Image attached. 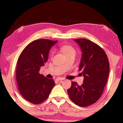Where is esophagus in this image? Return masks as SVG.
I'll list each match as a JSON object with an SVG mask.
<instances>
[{"label": "esophagus", "instance_id": "34e87169", "mask_svg": "<svg viewBox=\"0 0 123 123\" xmlns=\"http://www.w3.org/2000/svg\"><path fill=\"white\" fill-rule=\"evenodd\" d=\"M64 80L63 78H60V77H58V78H57L56 79V81L59 82V81H60V80Z\"/></svg>", "mask_w": 123, "mask_h": 123}]
</instances>
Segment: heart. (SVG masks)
Returning a JSON list of instances; mask_svg holds the SVG:
<instances>
[{"instance_id":"heart-1","label":"heart","mask_w":123,"mask_h":123,"mask_svg":"<svg viewBox=\"0 0 123 123\" xmlns=\"http://www.w3.org/2000/svg\"><path fill=\"white\" fill-rule=\"evenodd\" d=\"M61 49L65 55H68L71 53H75V50L72 47L68 46V45H65V46H62Z\"/></svg>"}]
</instances>
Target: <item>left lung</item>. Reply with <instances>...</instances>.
I'll return each instance as SVG.
<instances>
[{"label": "left lung", "mask_w": 123, "mask_h": 123, "mask_svg": "<svg viewBox=\"0 0 123 123\" xmlns=\"http://www.w3.org/2000/svg\"><path fill=\"white\" fill-rule=\"evenodd\" d=\"M82 52L79 70L84 77L83 83L72 82L67 90L70 98L80 107L95 103L100 98L108 79L110 65L105 52L96 43L85 38L74 40Z\"/></svg>", "instance_id": "left-lung-1"}]
</instances>
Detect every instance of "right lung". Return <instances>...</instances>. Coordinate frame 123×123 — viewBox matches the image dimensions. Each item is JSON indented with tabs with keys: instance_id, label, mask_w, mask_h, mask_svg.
<instances>
[{
	"instance_id": "right-lung-1",
	"label": "right lung",
	"mask_w": 123,
	"mask_h": 123,
	"mask_svg": "<svg viewBox=\"0 0 123 123\" xmlns=\"http://www.w3.org/2000/svg\"><path fill=\"white\" fill-rule=\"evenodd\" d=\"M58 41L40 39L25 48L18 58L16 79L20 93L25 100L39 104L48 98L55 86L53 79L40 74L41 67L48 61L50 49Z\"/></svg>"
}]
</instances>
